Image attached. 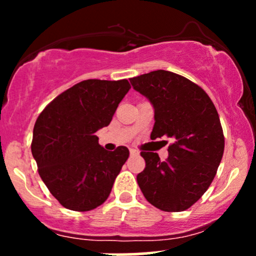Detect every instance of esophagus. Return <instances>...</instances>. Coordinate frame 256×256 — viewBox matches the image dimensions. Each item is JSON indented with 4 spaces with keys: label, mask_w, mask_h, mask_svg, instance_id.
I'll list each match as a JSON object with an SVG mask.
<instances>
[{
    "label": "esophagus",
    "mask_w": 256,
    "mask_h": 256,
    "mask_svg": "<svg viewBox=\"0 0 256 256\" xmlns=\"http://www.w3.org/2000/svg\"><path fill=\"white\" fill-rule=\"evenodd\" d=\"M130 154L131 155H138V150H136V149H130Z\"/></svg>",
    "instance_id": "obj_1"
}]
</instances>
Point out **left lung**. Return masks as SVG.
<instances>
[{"label": "left lung", "mask_w": 256, "mask_h": 256, "mask_svg": "<svg viewBox=\"0 0 256 256\" xmlns=\"http://www.w3.org/2000/svg\"><path fill=\"white\" fill-rule=\"evenodd\" d=\"M130 82L154 108L152 140H173L165 161L156 152H140L146 160L137 176L140 192L161 210H188L210 188L224 154L218 112L202 88L173 72L158 70Z\"/></svg>", "instance_id": "left-lung-1"}]
</instances>
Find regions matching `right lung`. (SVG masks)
Masks as SVG:
<instances>
[{"mask_svg": "<svg viewBox=\"0 0 256 256\" xmlns=\"http://www.w3.org/2000/svg\"><path fill=\"white\" fill-rule=\"evenodd\" d=\"M130 89L126 79H88L60 94L38 116L32 155L44 184L67 210L86 212L110 196L130 152L122 146L106 150L96 132L110 125Z\"/></svg>", "mask_w": 256, "mask_h": 256, "instance_id": "add662e5", "label": "right lung"}]
</instances>
